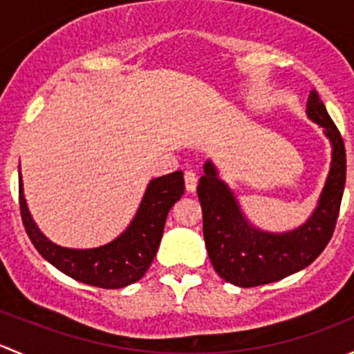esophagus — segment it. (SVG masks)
<instances>
[{
	"mask_svg": "<svg viewBox=\"0 0 354 354\" xmlns=\"http://www.w3.org/2000/svg\"><path fill=\"white\" fill-rule=\"evenodd\" d=\"M185 188H187V194H195L197 190V174L194 171L185 173Z\"/></svg>",
	"mask_w": 354,
	"mask_h": 354,
	"instance_id": "esophagus-1",
	"label": "esophagus"
}]
</instances>
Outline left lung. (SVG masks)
Masks as SVG:
<instances>
[{"label": "left lung", "mask_w": 354, "mask_h": 354, "mask_svg": "<svg viewBox=\"0 0 354 354\" xmlns=\"http://www.w3.org/2000/svg\"><path fill=\"white\" fill-rule=\"evenodd\" d=\"M306 116L322 128L330 144V166L315 209L295 230L274 233L253 224L233 188L210 159L203 164L197 194L203 212V240L216 272L240 288L276 283L308 267L334 233L346 183V151L315 91L306 101Z\"/></svg>", "instance_id": "8db88e82"}]
</instances>
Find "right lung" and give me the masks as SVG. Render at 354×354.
Segmentation results:
<instances>
[{"mask_svg": "<svg viewBox=\"0 0 354 354\" xmlns=\"http://www.w3.org/2000/svg\"><path fill=\"white\" fill-rule=\"evenodd\" d=\"M20 212L25 231L41 257L59 272L88 286L120 289L145 276L154 260L171 207L185 194L181 171L149 181L137 212L123 233L95 248H68L49 240L32 217L19 173Z\"/></svg>", "mask_w": 354, "mask_h": 354, "instance_id": "obj_1", "label": "right lung"}]
</instances>
